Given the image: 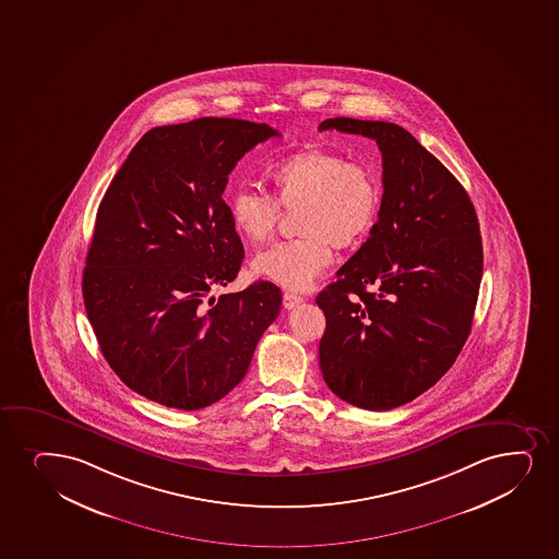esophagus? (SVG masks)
Listing matches in <instances>:
<instances>
[{"label":"esophagus","instance_id":"obj_1","mask_svg":"<svg viewBox=\"0 0 559 559\" xmlns=\"http://www.w3.org/2000/svg\"><path fill=\"white\" fill-rule=\"evenodd\" d=\"M284 309H296L297 305H301L302 297L297 296V294H292V292H284Z\"/></svg>","mask_w":559,"mask_h":559}]
</instances>
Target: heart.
<instances>
[{
    "mask_svg": "<svg viewBox=\"0 0 559 559\" xmlns=\"http://www.w3.org/2000/svg\"><path fill=\"white\" fill-rule=\"evenodd\" d=\"M265 179L271 197L239 189L228 198V213L245 243L258 247L275 231L283 210H297L299 239L273 245L252 262L258 276L302 292L333 262V247L354 249L374 228L381 207L376 171L320 145H309L276 160Z\"/></svg>",
    "mask_w": 559,
    "mask_h": 559,
    "instance_id": "obj_1",
    "label": "heart"
}]
</instances>
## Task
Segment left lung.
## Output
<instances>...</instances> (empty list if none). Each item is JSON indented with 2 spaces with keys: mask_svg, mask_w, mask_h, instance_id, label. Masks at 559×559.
Here are the masks:
<instances>
[{
  "mask_svg": "<svg viewBox=\"0 0 559 559\" xmlns=\"http://www.w3.org/2000/svg\"><path fill=\"white\" fill-rule=\"evenodd\" d=\"M318 129L376 140L383 160L378 223L316 297L320 368L342 401L393 409L432 388L466 344L483 276L479 221L464 187L401 126L335 118Z\"/></svg>",
  "mask_w": 559,
  "mask_h": 559,
  "instance_id": "left-lung-1",
  "label": "left lung"
}]
</instances>
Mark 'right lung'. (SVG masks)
I'll return each instance as SVG.
<instances>
[{
    "label": "right lung",
    "mask_w": 559,
    "mask_h": 559,
    "mask_svg": "<svg viewBox=\"0 0 559 559\" xmlns=\"http://www.w3.org/2000/svg\"><path fill=\"white\" fill-rule=\"evenodd\" d=\"M271 136L234 118L155 127L100 202L82 278L87 320L119 380L150 401L185 412L221 401L281 312L267 281L210 299L245 258L223 200L228 174Z\"/></svg>",
    "instance_id": "add662e5"
}]
</instances>
